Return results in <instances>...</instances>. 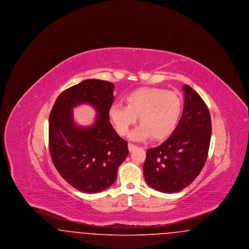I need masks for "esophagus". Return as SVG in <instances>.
<instances>
[{
  "label": "esophagus",
  "instance_id": "1",
  "mask_svg": "<svg viewBox=\"0 0 249 249\" xmlns=\"http://www.w3.org/2000/svg\"><path fill=\"white\" fill-rule=\"evenodd\" d=\"M128 146H129V150H130V152L133 151V150L137 147L135 144H133V143H131V142H129V143H128Z\"/></svg>",
  "mask_w": 249,
  "mask_h": 249
}]
</instances>
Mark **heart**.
<instances>
[{
  "label": "heart",
  "instance_id": "b5f03b06",
  "mask_svg": "<svg viewBox=\"0 0 249 249\" xmlns=\"http://www.w3.org/2000/svg\"><path fill=\"white\" fill-rule=\"evenodd\" d=\"M125 103L126 107L113 105L108 114L120 135H126L139 117L141 126L130 133L133 140L165 139L177 129L183 107L180 95L160 88L137 89Z\"/></svg>",
  "mask_w": 249,
  "mask_h": 249
}]
</instances>
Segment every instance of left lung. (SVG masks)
<instances>
[{
    "label": "left lung",
    "instance_id": "left-lung-1",
    "mask_svg": "<svg viewBox=\"0 0 249 249\" xmlns=\"http://www.w3.org/2000/svg\"><path fill=\"white\" fill-rule=\"evenodd\" d=\"M185 105L177 129L160 145L146 151L143 177L149 187L164 193L184 190L205 164L211 117L205 103L190 86L183 87Z\"/></svg>",
    "mask_w": 249,
    "mask_h": 249
}]
</instances>
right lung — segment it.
<instances>
[{"instance_id":"obj_1","label":"right lung","mask_w":249,"mask_h":249,"mask_svg":"<svg viewBox=\"0 0 249 249\" xmlns=\"http://www.w3.org/2000/svg\"><path fill=\"white\" fill-rule=\"evenodd\" d=\"M114 88L108 81L84 80L60 93L49 115L53 164L61 178L81 192L97 193L112 186L129 154L128 142L109 121ZM82 103L90 104L98 114L89 127H79L73 121L72 108Z\"/></svg>"}]
</instances>
